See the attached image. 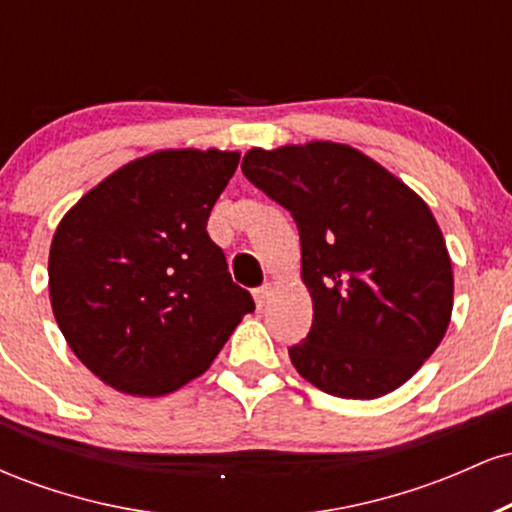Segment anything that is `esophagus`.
Returning <instances> with one entry per match:
<instances>
[{"label":"esophagus","instance_id":"obj_1","mask_svg":"<svg viewBox=\"0 0 512 512\" xmlns=\"http://www.w3.org/2000/svg\"><path fill=\"white\" fill-rule=\"evenodd\" d=\"M269 296H272V284H264L260 286V289H255V303L257 308H264L269 301Z\"/></svg>","mask_w":512,"mask_h":512}]
</instances>
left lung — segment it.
<instances>
[{"mask_svg": "<svg viewBox=\"0 0 512 512\" xmlns=\"http://www.w3.org/2000/svg\"><path fill=\"white\" fill-rule=\"evenodd\" d=\"M243 173L289 209L313 325L289 349L308 383L344 399L397 390L438 349L452 262L428 204L346 144L250 149Z\"/></svg>", "mask_w": 512, "mask_h": 512, "instance_id": "1", "label": "left lung"}]
</instances>
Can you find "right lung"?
<instances>
[{"label": "right lung", "instance_id": "right-lung-1", "mask_svg": "<svg viewBox=\"0 0 512 512\" xmlns=\"http://www.w3.org/2000/svg\"><path fill=\"white\" fill-rule=\"evenodd\" d=\"M238 161V151H156L64 214L50 245L52 313L105 385L139 397L175 392L255 310L207 233Z\"/></svg>", "mask_w": 512, "mask_h": 512}]
</instances>
